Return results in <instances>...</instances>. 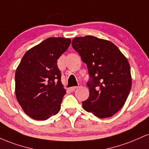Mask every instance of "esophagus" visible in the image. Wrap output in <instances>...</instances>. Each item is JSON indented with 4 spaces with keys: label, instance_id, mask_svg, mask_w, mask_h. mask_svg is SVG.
Returning <instances> with one entry per match:
<instances>
[{
    "label": "esophagus",
    "instance_id": "obj_1",
    "mask_svg": "<svg viewBox=\"0 0 149 149\" xmlns=\"http://www.w3.org/2000/svg\"><path fill=\"white\" fill-rule=\"evenodd\" d=\"M78 87H77V86H75V87H71V88H69V90H71V92H73V91H75V90H76L77 88H78Z\"/></svg>",
    "mask_w": 149,
    "mask_h": 149
}]
</instances>
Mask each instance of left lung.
I'll return each instance as SVG.
<instances>
[{
	"mask_svg": "<svg viewBox=\"0 0 149 149\" xmlns=\"http://www.w3.org/2000/svg\"><path fill=\"white\" fill-rule=\"evenodd\" d=\"M72 47L87 64L90 96L83 102L86 111L100 118L113 116L123 107L130 92V66L111 42L86 36L74 38Z\"/></svg>",
	"mask_w": 149,
	"mask_h": 149,
	"instance_id": "obj_1",
	"label": "left lung"
}]
</instances>
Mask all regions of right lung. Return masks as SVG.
<instances>
[{"label": "right lung", "instance_id": "right-lung-1", "mask_svg": "<svg viewBox=\"0 0 149 149\" xmlns=\"http://www.w3.org/2000/svg\"><path fill=\"white\" fill-rule=\"evenodd\" d=\"M71 39L51 37L25 53L15 73V94L25 113L45 120L59 113L66 90L57 59Z\"/></svg>", "mask_w": 149, "mask_h": 149}]
</instances>
